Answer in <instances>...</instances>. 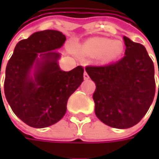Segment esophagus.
I'll return each mask as SVG.
<instances>
[{
  "label": "esophagus",
  "mask_w": 159,
  "mask_h": 159,
  "mask_svg": "<svg viewBox=\"0 0 159 159\" xmlns=\"http://www.w3.org/2000/svg\"><path fill=\"white\" fill-rule=\"evenodd\" d=\"M83 77H84V80H89V74L87 73V71L85 70V72H84V74H83Z\"/></svg>",
  "instance_id": "1"
}]
</instances>
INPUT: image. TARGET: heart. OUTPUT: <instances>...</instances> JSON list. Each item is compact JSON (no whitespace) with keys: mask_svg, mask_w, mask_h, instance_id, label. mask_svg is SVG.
Returning a JSON list of instances; mask_svg holds the SVG:
<instances>
[{"mask_svg":"<svg viewBox=\"0 0 159 159\" xmlns=\"http://www.w3.org/2000/svg\"><path fill=\"white\" fill-rule=\"evenodd\" d=\"M124 45L121 40H111L105 38H98L89 40L84 49L87 54L94 57H100L104 61H111L118 57L122 53Z\"/></svg>","mask_w":159,"mask_h":159,"instance_id":"heart-1","label":"heart"}]
</instances>
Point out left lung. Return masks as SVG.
Segmentation results:
<instances>
[{
    "mask_svg": "<svg viewBox=\"0 0 159 159\" xmlns=\"http://www.w3.org/2000/svg\"><path fill=\"white\" fill-rule=\"evenodd\" d=\"M123 39L124 57L106 65L86 67L96 86L93 95L96 117L105 125L119 129L140 122L156 91L154 64L146 48L125 36Z\"/></svg>",
    "mask_w": 159,
    "mask_h": 159,
    "instance_id": "1",
    "label": "left lung"
}]
</instances>
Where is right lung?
<instances>
[{
    "mask_svg": "<svg viewBox=\"0 0 159 159\" xmlns=\"http://www.w3.org/2000/svg\"><path fill=\"white\" fill-rule=\"evenodd\" d=\"M65 40L56 30L34 33L16 45L8 62L6 99L13 112L32 127L43 128L58 122L66 112L68 98L83 81L82 66L64 71L58 65L60 54L55 49ZM33 68L34 76L30 75Z\"/></svg>",
    "mask_w": 159,
    "mask_h": 159,
    "instance_id": "1",
    "label": "right lung"
}]
</instances>
